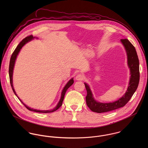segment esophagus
Returning <instances> with one entry per match:
<instances>
[{
	"instance_id": "esophagus-1",
	"label": "esophagus",
	"mask_w": 148,
	"mask_h": 148,
	"mask_svg": "<svg viewBox=\"0 0 148 148\" xmlns=\"http://www.w3.org/2000/svg\"><path fill=\"white\" fill-rule=\"evenodd\" d=\"M85 79V76L82 73H79L78 74L76 77V79L77 80H83Z\"/></svg>"
}]
</instances>
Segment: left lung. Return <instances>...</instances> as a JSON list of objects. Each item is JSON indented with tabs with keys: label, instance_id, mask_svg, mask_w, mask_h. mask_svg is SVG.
Listing matches in <instances>:
<instances>
[{
	"label": "left lung",
	"instance_id": "8db88e82",
	"mask_svg": "<svg viewBox=\"0 0 148 148\" xmlns=\"http://www.w3.org/2000/svg\"><path fill=\"white\" fill-rule=\"evenodd\" d=\"M121 42L124 45L127 56V64L130 71V78L127 91L124 95L113 103H101L94 100L90 88L84 83L87 95L85 97L86 105L93 112L104 113L110 112L125 106L136 90L140 80L139 60L134 47L127 39H121Z\"/></svg>",
	"mask_w": 148,
	"mask_h": 148
}]
</instances>
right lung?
Listing matches in <instances>:
<instances>
[{
    "label": "right lung",
    "mask_w": 148,
    "mask_h": 148,
    "mask_svg": "<svg viewBox=\"0 0 148 148\" xmlns=\"http://www.w3.org/2000/svg\"><path fill=\"white\" fill-rule=\"evenodd\" d=\"M33 39V36L32 35H30V36H28L27 37L25 38L24 39H23L21 42H20V43L18 44V45L16 47V48H15V49L14 50V52L12 53V55H11V59H10V65H9V76H10V84L11 85V87H12V89L13 90V92L14 93H15V95L18 97L14 89V86H13V84H12V73H13V69H14V64H15V60H16V58L17 57V55H18L21 49L22 48V47L28 42L31 40L32 39ZM74 83V81L73 80V79H71L68 82V83L66 84V85L65 86V87L64 88L63 90L62 91V96H61V99L58 103V104L56 106V107H55L53 109H51V110H36V109H34L32 108H29L28 106H25L22 101H21V100L18 97V98L19 99V100L21 102V103L24 105V106H25V108L28 109L29 110H31V111H34V112H39V113H51V112H55L56 111V110H58L61 106H62V103H63V101L64 98V96H65V92L66 91V90L69 88V86H71Z\"/></svg>",
    "instance_id": "add662e5"
}]
</instances>
